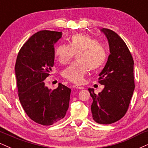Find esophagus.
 Instances as JSON below:
<instances>
[{"label": "esophagus", "mask_w": 148, "mask_h": 148, "mask_svg": "<svg viewBox=\"0 0 148 148\" xmlns=\"http://www.w3.org/2000/svg\"><path fill=\"white\" fill-rule=\"evenodd\" d=\"M74 88H76V89H79V90H83L84 89V87H83V86H80V85H74V86H73Z\"/></svg>", "instance_id": "obj_1"}]
</instances>
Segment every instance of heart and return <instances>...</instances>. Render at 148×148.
I'll use <instances>...</instances> for the list:
<instances>
[{"instance_id":"b5f03b06","label":"heart","mask_w":148,"mask_h":148,"mask_svg":"<svg viewBox=\"0 0 148 148\" xmlns=\"http://www.w3.org/2000/svg\"><path fill=\"white\" fill-rule=\"evenodd\" d=\"M74 54L76 59L62 72L64 79L81 84L89 71L99 68L106 58V51L102 44L88 35L75 34L69 38L68 45L60 44L55 49V56L59 63L66 64Z\"/></svg>"}]
</instances>
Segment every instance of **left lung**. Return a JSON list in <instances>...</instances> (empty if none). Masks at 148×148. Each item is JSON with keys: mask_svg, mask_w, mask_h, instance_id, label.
<instances>
[{"mask_svg": "<svg viewBox=\"0 0 148 148\" xmlns=\"http://www.w3.org/2000/svg\"><path fill=\"white\" fill-rule=\"evenodd\" d=\"M108 42L110 55L99 76V83L104 86L96 95L88 88L92 98L91 111L96 123L109 125L125 115L135 88L134 60L126 44L113 30L102 28Z\"/></svg>", "mask_w": 148, "mask_h": 148, "instance_id": "obj_1", "label": "left lung"}]
</instances>
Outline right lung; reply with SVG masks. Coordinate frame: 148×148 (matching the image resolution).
Instances as JSON below:
<instances>
[{
  "mask_svg": "<svg viewBox=\"0 0 148 148\" xmlns=\"http://www.w3.org/2000/svg\"><path fill=\"white\" fill-rule=\"evenodd\" d=\"M62 35V32L51 30L35 33L20 49L15 64L21 106L31 120L46 126L62 120L69 108L70 88L60 83L51 90L44 81L52 71L54 45Z\"/></svg>",
  "mask_w": 148,
  "mask_h": 148,
  "instance_id": "right-lung-1",
  "label": "right lung"
}]
</instances>
